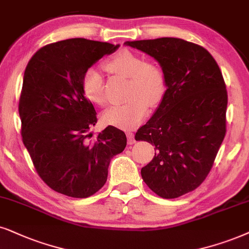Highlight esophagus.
<instances>
[{
	"label": "esophagus",
	"instance_id": "esophagus-1",
	"mask_svg": "<svg viewBox=\"0 0 249 249\" xmlns=\"http://www.w3.org/2000/svg\"><path fill=\"white\" fill-rule=\"evenodd\" d=\"M127 143L128 144H133L135 142V139H134V134L131 133V132H127Z\"/></svg>",
	"mask_w": 249,
	"mask_h": 249
}]
</instances>
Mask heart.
I'll return each instance as SVG.
<instances>
[{
    "label": "heart",
    "instance_id": "obj_1",
    "mask_svg": "<svg viewBox=\"0 0 249 249\" xmlns=\"http://www.w3.org/2000/svg\"><path fill=\"white\" fill-rule=\"evenodd\" d=\"M106 68L112 73L128 78L127 101L109 108L102 119L107 125L130 130L146 118L149 107H156L162 101L166 92L165 74L156 63L146 62L142 56L127 49L111 56L106 62ZM81 89L93 105H106L102 74L95 68L85 71Z\"/></svg>",
    "mask_w": 249,
    "mask_h": 249
}]
</instances>
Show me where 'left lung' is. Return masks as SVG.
<instances>
[{
    "label": "left lung",
    "mask_w": 249,
    "mask_h": 249,
    "mask_svg": "<svg viewBox=\"0 0 249 249\" xmlns=\"http://www.w3.org/2000/svg\"><path fill=\"white\" fill-rule=\"evenodd\" d=\"M159 62L166 92L135 140L155 146L141 169L148 187L175 199L202 184L226 132L228 93L219 67L208 50L177 37L126 41Z\"/></svg>",
    "instance_id": "left-lung-1"
}]
</instances>
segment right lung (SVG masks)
<instances>
[{"label": "right lung", "instance_id": "right-lung-1", "mask_svg": "<svg viewBox=\"0 0 249 249\" xmlns=\"http://www.w3.org/2000/svg\"><path fill=\"white\" fill-rule=\"evenodd\" d=\"M119 45L75 37L37 50L25 69L19 100L23 142L47 185L71 197H88L108 178L110 161L126 147V135L106 127L94 141L97 118L85 97V71Z\"/></svg>", "mask_w": 249, "mask_h": 249}]
</instances>
